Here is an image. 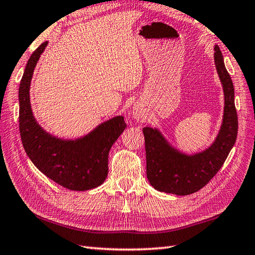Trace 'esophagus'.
<instances>
[{
  "mask_svg": "<svg viewBox=\"0 0 255 255\" xmlns=\"http://www.w3.org/2000/svg\"><path fill=\"white\" fill-rule=\"evenodd\" d=\"M131 115H132L134 121H137L139 123H144L148 118L147 112H145V110H143V108L140 105H136V106L132 107Z\"/></svg>",
  "mask_w": 255,
  "mask_h": 255,
  "instance_id": "esophagus-1",
  "label": "esophagus"
}]
</instances>
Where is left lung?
<instances>
[{"label":"left lung","instance_id":"obj_1","mask_svg":"<svg viewBox=\"0 0 255 255\" xmlns=\"http://www.w3.org/2000/svg\"><path fill=\"white\" fill-rule=\"evenodd\" d=\"M214 60L224 91V115L219 131L208 148L186 153L174 147L158 128L144 127L147 177L156 191L185 196L199 191L223 166L238 134L235 89L219 47Z\"/></svg>","mask_w":255,"mask_h":255}]
</instances>
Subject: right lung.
<instances>
[{"label":"right lung","instance_id":"add662e5","mask_svg":"<svg viewBox=\"0 0 255 255\" xmlns=\"http://www.w3.org/2000/svg\"><path fill=\"white\" fill-rule=\"evenodd\" d=\"M48 41L32 52L18 90L19 131L28 158L41 173L71 191H89L104 183L108 174V153L126 129L123 116H115L74 139L53 136L42 128L32 114L30 83L36 64Z\"/></svg>","mask_w":255,"mask_h":255}]
</instances>
